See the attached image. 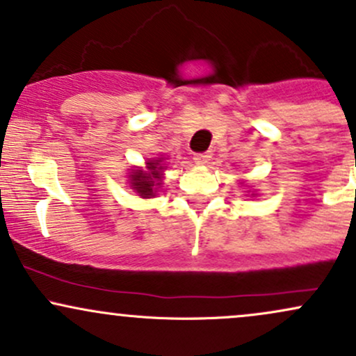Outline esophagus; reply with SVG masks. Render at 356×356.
<instances>
[{
	"label": "esophagus",
	"instance_id": "34e87169",
	"mask_svg": "<svg viewBox=\"0 0 356 356\" xmlns=\"http://www.w3.org/2000/svg\"><path fill=\"white\" fill-rule=\"evenodd\" d=\"M211 159V154L209 152H197L194 154V161L197 162V164H207Z\"/></svg>",
	"mask_w": 356,
	"mask_h": 356
}]
</instances>
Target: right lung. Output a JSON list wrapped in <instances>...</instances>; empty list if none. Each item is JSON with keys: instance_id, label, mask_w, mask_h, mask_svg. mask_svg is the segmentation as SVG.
<instances>
[{"instance_id": "1", "label": "right lung", "mask_w": 356, "mask_h": 356, "mask_svg": "<svg viewBox=\"0 0 356 356\" xmlns=\"http://www.w3.org/2000/svg\"><path fill=\"white\" fill-rule=\"evenodd\" d=\"M162 159H157V161L147 162L149 165V172H144V170H136L130 177H132V186L142 197H150V195L155 194V189L157 186H161L162 179Z\"/></svg>"}]
</instances>
